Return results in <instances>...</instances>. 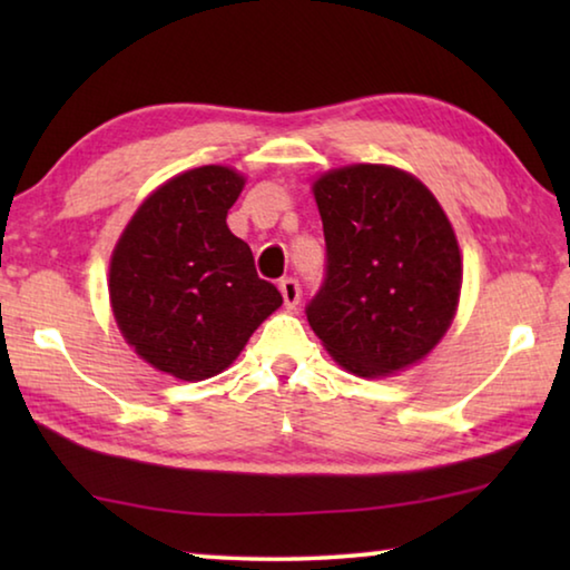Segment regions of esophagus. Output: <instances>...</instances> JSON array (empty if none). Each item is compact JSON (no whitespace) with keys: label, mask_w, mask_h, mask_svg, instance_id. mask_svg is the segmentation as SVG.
Wrapping results in <instances>:
<instances>
[{"label":"esophagus","mask_w":570,"mask_h":570,"mask_svg":"<svg viewBox=\"0 0 570 570\" xmlns=\"http://www.w3.org/2000/svg\"><path fill=\"white\" fill-rule=\"evenodd\" d=\"M278 292H282V298H284V306L286 308H296L298 294H302V288H298L296 278H284V282L278 284Z\"/></svg>","instance_id":"34e87169"}]
</instances>
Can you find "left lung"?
Instances as JSON below:
<instances>
[{"mask_svg":"<svg viewBox=\"0 0 570 570\" xmlns=\"http://www.w3.org/2000/svg\"><path fill=\"white\" fill-rule=\"evenodd\" d=\"M326 282L306 320L342 370L382 380L420 364L458 314L462 254L445 208L412 173L352 163L312 180Z\"/></svg>","mask_w":570,"mask_h":570,"instance_id":"8db88e82","label":"left lung"}]
</instances>
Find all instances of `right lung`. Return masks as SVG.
Returning <instances> with one entry per match:
<instances>
[{
	"label": "right lung",
	"mask_w": 570,
	"mask_h": 570,
	"mask_svg": "<svg viewBox=\"0 0 570 570\" xmlns=\"http://www.w3.org/2000/svg\"><path fill=\"white\" fill-rule=\"evenodd\" d=\"M244 186L230 166L178 173L142 200L110 254L108 294L122 340L183 382L228 370L284 302L258 278L246 240L228 230Z\"/></svg>",
	"instance_id": "right-lung-1"
}]
</instances>
